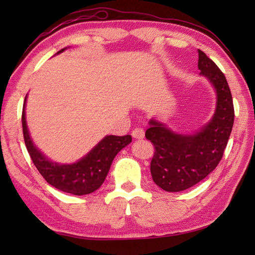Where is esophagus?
<instances>
[{"instance_id":"34e87169","label":"esophagus","mask_w":255,"mask_h":255,"mask_svg":"<svg viewBox=\"0 0 255 255\" xmlns=\"http://www.w3.org/2000/svg\"><path fill=\"white\" fill-rule=\"evenodd\" d=\"M131 134H132V137L134 139H143V137H144V130H143L142 128H140V127L134 128L133 130H132V132H131Z\"/></svg>"}]
</instances>
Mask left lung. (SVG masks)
I'll use <instances>...</instances> for the list:
<instances>
[{
  "label": "left lung",
  "instance_id": "obj_1",
  "mask_svg": "<svg viewBox=\"0 0 255 255\" xmlns=\"http://www.w3.org/2000/svg\"><path fill=\"white\" fill-rule=\"evenodd\" d=\"M198 69L215 86L217 107L213 119L195 134H178L163 124L150 122L145 138L153 143L150 171L153 182L166 192L192 187L213 172L224 155L235 122V108L225 74L198 49Z\"/></svg>",
  "mask_w": 255,
  "mask_h": 255
}]
</instances>
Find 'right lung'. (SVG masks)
I'll use <instances>...</instances> for the list:
<instances>
[{
  "mask_svg": "<svg viewBox=\"0 0 255 255\" xmlns=\"http://www.w3.org/2000/svg\"><path fill=\"white\" fill-rule=\"evenodd\" d=\"M25 102L21 114L25 144L32 163L42 177L53 187L73 195H86L99 189L105 181L114 158L119 151L131 142L130 134L122 137L107 136L77 163L58 164L48 160L32 143L26 126Z\"/></svg>",
  "mask_w": 255,
  "mask_h": 255,
  "instance_id": "obj_1",
  "label": "right lung"
}]
</instances>
